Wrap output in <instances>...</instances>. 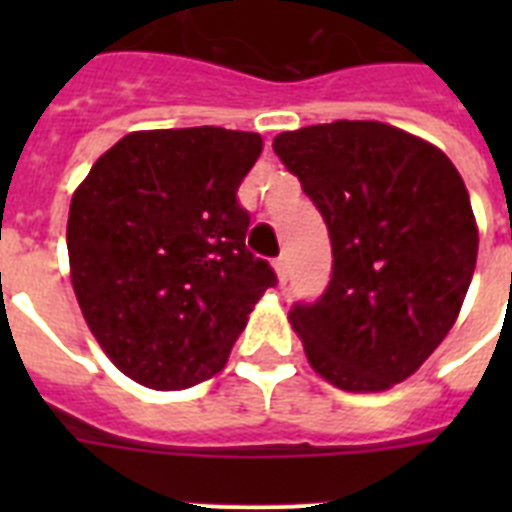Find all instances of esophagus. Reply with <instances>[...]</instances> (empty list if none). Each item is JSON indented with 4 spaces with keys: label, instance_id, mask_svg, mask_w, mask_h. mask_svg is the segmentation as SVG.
Masks as SVG:
<instances>
[{
    "label": "esophagus",
    "instance_id": "34e87169",
    "mask_svg": "<svg viewBox=\"0 0 512 512\" xmlns=\"http://www.w3.org/2000/svg\"><path fill=\"white\" fill-rule=\"evenodd\" d=\"M273 268H276V273H279V281L284 284L289 276V263H287V255H279L276 260H273Z\"/></svg>",
    "mask_w": 512,
    "mask_h": 512
}]
</instances>
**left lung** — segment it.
Listing matches in <instances>:
<instances>
[{"instance_id": "obj_1", "label": "left lung", "mask_w": 512, "mask_h": 512, "mask_svg": "<svg viewBox=\"0 0 512 512\" xmlns=\"http://www.w3.org/2000/svg\"><path fill=\"white\" fill-rule=\"evenodd\" d=\"M273 151L324 217L332 279L289 321L321 377L350 393L406 380L457 321L476 271L468 188L444 151L382 122L281 132Z\"/></svg>"}]
</instances>
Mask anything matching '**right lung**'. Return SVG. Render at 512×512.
I'll return each instance as SVG.
<instances>
[{"mask_svg":"<svg viewBox=\"0 0 512 512\" xmlns=\"http://www.w3.org/2000/svg\"><path fill=\"white\" fill-rule=\"evenodd\" d=\"M257 132H130L76 188L68 212L71 284L106 356L130 380L183 390L209 380L265 289L268 260L247 249L241 180Z\"/></svg>","mask_w":512,"mask_h":512,"instance_id":"add662e5","label":"right lung"}]
</instances>
